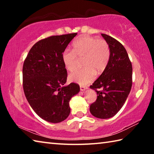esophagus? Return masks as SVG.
Returning a JSON list of instances; mask_svg holds the SVG:
<instances>
[{
    "label": "esophagus",
    "instance_id": "esophagus-1",
    "mask_svg": "<svg viewBox=\"0 0 154 154\" xmlns=\"http://www.w3.org/2000/svg\"><path fill=\"white\" fill-rule=\"evenodd\" d=\"M88 89V87H85V86H80V90L81 91H85V90Z\"/></svg>",
    "mask_w": 154,
    "mask_h": 154
}]
</instances>
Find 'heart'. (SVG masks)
<instances>
[{"mask_svg":"<svg viewBox=\"0 0 154 154\" xmlns=\"http://www.w3.org/2000/svg\"><path fill=\"white\" fill-rule=\"evenodd\" d=\"M110 58V49L105 41L89 36H82L72 44V50L65 49L62 60L66 69L73 71L79 59H83L82 69L77 70L69 75L72 82L85 85L92 82L96 77V72L100 74L105 71Z\"/></svg>","mask_w":154,"mask_h":154,"instance_id":"obj_1","label":"heart"}]
</instances>
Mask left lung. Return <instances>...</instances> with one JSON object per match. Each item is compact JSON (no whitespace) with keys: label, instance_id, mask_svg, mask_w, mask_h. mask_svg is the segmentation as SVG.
Here are the masks:
<instances>
[{"label":"left lung","instance_id":"obj_1","mask_svg":"<svg viewBox=\"0 0 154 154\" xmlns=\"http://www.w3.org/2000/svg\"><path fill=\"white\" fill-rule=\"evenodd\" d=\"M110 49V58L105 71L90 85L97 99L90 106L96 118L108 119L118 113L128 96L132 83V66L124 47L114 38L101 34ZM102 88V91L96 89Z\"/></svg>","mask_w":154,"mask_h":154}]
</instances>
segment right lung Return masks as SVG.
Segmentation results:
<instances>
[{"label":"right lung","instance_id":"right-lung-1","mask_svg":"<svg viewBox=\"0 0 154 154\" xmlns=\"http://www.w3.org/2000/svg\"><path fill=\"white\" fill-rule=\"evenodd\" d=\"M77 33L52 36L35 43L23 65V88L34 111L50 123H59L69 116V102L79 85L66 82L67 71L62 54Z\"/></svg>","mask_w":154,"mask_h":154}]
</instances>
